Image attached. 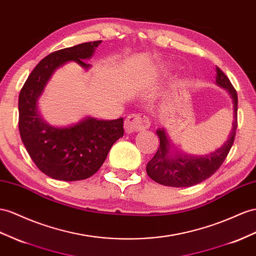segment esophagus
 Listing matches in <instances>:
<instances>
[{"label": "esophagus", "instance_id": "obj_1", "mask_svg": "<svg viewBox=\"0 0 256 256\" xmlns=\"http://www.w3.org/2000/svg\"><path fill=\"white\" fill-rule=\"evenodd\" d=\"M150 126L149 118L142 114H130L124 122V128L128 134L138 132L142 130H146Z\"/></svg>", "mask_w": 256, "mask_h": 256}]
</instances>
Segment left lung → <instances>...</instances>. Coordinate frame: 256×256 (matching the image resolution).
Masks as SVG:
<instances>
[{"label":"left lung","mask_w":256,"mask_h":256,"mask_svg":"<svg viewBox=\"0 0 256 256\" xmlns=\"http://www.w3.org/2000/svg\"><path fill=\"white\" fill-rule=\"evenodd\" d=\"M215 71L216 85L225 88L232 100L234 121L227 140L211 154L194 156L180 152L170 138L164 128H158L156 133L160 138V146L146 166L149 178L158 184L170 187H190L196 185L212 176L226 159L234 144L237 130L238 96L224 72L218 67L215 68Z\"/></svg>","instance_id":"1"}]
</instances>
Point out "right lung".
<instances>
[{
    "label": "right lung",
    "instance_id": "right-lung-1",
    "mask_svg": "<svg viewBox=\"0 0 256 256\" xmlns=\"http://www.w3.org/2000/svg\"><path fill=\"white\" fill-rule=\"evenodd\" d=\"M100 43H82L43 58L19 94L22 140L38 170L50 178L74 182L90 178L102 166L114 144L123 136V118L98 120L85 116L68 126H54L44 120L38 109V100L54 72L70 62L88 70L92 64L84 60L93 57Z\"/></svg>",
    "mask_w": 256,
    "mask_h": 256
}]
</instances>
